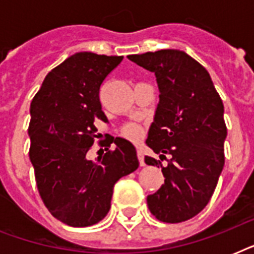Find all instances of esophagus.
Listing matches in <instances>:
<instances>
[{
	"label": "esophagus",
	"instance_id": "1",
	"mask_svg": "<svg viewBox=\"0 0 254 254\" xmlns=\"http://www.w3.org/2000/svg\"><path fill=\"white\" fill-rule=\"evenodd\" d=\"M137 155H138V161L141 166H145V161H143V151L142 149H137Z\"/></svg>",
	"mask_w": 254,
	"mask_h": 254
}]
</instances>
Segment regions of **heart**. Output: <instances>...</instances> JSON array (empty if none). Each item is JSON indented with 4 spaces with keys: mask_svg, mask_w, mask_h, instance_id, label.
I'll list each match as a JSON object with an SVG mask.
<instances>
[{
    "mask_svg": "<svg viewBox=\"0 0 254 254\" xmlns=\"http://www.w3.org/2000/svg\"><path fill=\"white\" fill-rule=\"evenodd\" d=\"M123 133L127 138L138 139L142 135V129L138 125H135V124H130V125H127V127H124Z\"/></svg>",
    "mask_w": 254,
    "mask_h": 254,
    "instance_id": "b5f03b06",
    "label": "heart"
}]
</instances>
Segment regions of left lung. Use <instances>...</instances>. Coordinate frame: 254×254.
<instances>
[{
    "instance_id": "left-lung-1",
    "label": "left lung",
    "mask_w": 254,
    "mask_h": 254,
    "mask_svg": "<svg viewBox=\"0 0 254 254\" xmlns=\"http://www.w3.org/2000/svg\"><path fill=\"white\" fill-rule=\"evenodd\" d=\"M127 59L154 72L159 89L146 145L167 165L165 183L147 196V207L165 223L189 220L207 205L224 167L223 101L208 71L185 51L159 50ZM145 162L161 163L147 155Z\"/></svg>"
}]
</instances>
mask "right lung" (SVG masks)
Segmentation results:
<instances>
[{
	"instance_id": "1",
	"label": "right lung",
	"mask_w": 254,
	"mask_h": 254,
	"mask_svg": "<svg viewBox=\"0 0 254 254\" xmlns=\"http://www.w3.org/2000/svg\"><path fill=\"white\" fill-rule=\"evenodd\" d=\"M123 57L83 51L51 69L30 105V161L38 191L51 215L71 227H89L107 216L113 187L138 169L134 145L112 137L108 150L87 158L97 131L107 123L99 99L100 85Z\"/></svg>"
}]
</instances>
